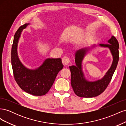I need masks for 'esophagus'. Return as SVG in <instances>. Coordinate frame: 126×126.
<instances>
[{
  "instance_id": "obj_1",
  "label": "esophagus",
  "mask_w": 126,
  "mask_h": 126,
  "mask_svg": "<svg viewBox=\"0 0 126 126\" xmlns=\"http://www.w3.org/2000/svg\"><path fill=\"white\" fill-rule=\"evenodd\" d=\"M62 62L64 65H67L70 63V59L67 56H64L62 59Z\"/></svg>"
}]
</instances>
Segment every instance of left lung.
I'll return each instance as SVG.
<instances>
[{"instance_id": "1", "label": "left lung", "mask_w": 126, "mask_h": 126, "mask_svg": "<svg viewBox=\"0 0 126 126\" xmlns=\"http://www.w3.org/2000/svg\"><path fill=\"white\" fill-rule=\"evenodd\" d=\"M108 43L107 44H100V46L109 48L113 56V62L104 78L99 80L89 82L83 77L81 62L88 50L83 49L76 52V66H70L69 68L71 72V85L77 96L84 98L96 97L104 92L108 87L116 69L119 58V43L115 37L112 36L108 40Z\"/></svg>"}]
</instances>
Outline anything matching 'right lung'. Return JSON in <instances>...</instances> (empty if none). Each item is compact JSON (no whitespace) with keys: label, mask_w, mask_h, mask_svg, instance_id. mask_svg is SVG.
Segmentation results:
<instances>
[{"label":"right lung","mask_w":126,"mask_h":126,"mask_svg":"<svg viewBox=\"0 0 126 126\" xmlns=\"http://www.w3.org/2000/svg\"><path fill=\"white\" fill-rule=\"evenodd\" d=\"M28 25L20 26L14 35L11 54L13 74L22 90L33 96H43L50 90L63 65L60 58H48L36 70L28 69L21 63L17 55V45L22 30Z\"/></svg>","instance_id":"add662e5"}]
</instances>
